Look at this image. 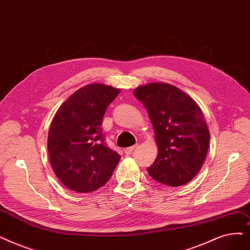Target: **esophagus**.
Segmentation results:
<instances>
[{"instance_id": "esophagus-1", "label": "esophagus", "mask_w": 250, "mask_h": 250, "mask_svg": "<svg viewBox=\"0 0 250 250\" xmlns=\"http://www.w3.org/2000/svg\"><path fill=\"white\" fill-rule=\"evenodd\" d=\"M137 146H138V144H136V145H134V146H131V147H127V148H125V154H131L132 152H133V150H134Z\"/></svg>"}]
</instances>
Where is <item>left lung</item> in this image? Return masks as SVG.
I'll return each instance as SVG.
<instances>
[{
  "label": "left lung",
  "mask_w": 250,
  "mask_h": 250,
  "mask_svg": "<svg viewBox=\"0 0 250 250\" xmlns=\"http://www.w3.org/2000/svg\"><path fill=\"white\" fill-rule=\"evenodd\" d=\"M134 96L147 109L158 146L148 173L167 186L185 185L199 172L209 145L200 107L186 93L165 83L140 85Z\"/></svg>",
  "instance_id": "1"
}]
</instances>
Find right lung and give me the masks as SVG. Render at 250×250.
<instances>
[{
    "instance_id": "right-lung-1",
    "label": "right lung",
    "mask_w": 250,
    "mask_h": 250,
    "mask_svg": "<svg viewBox=\"0 0 250 250\" xmlns=\"http://www.w3.org/2000/svg\"><path fill=\"white\" fill-rule=\"evenodd\" d=\"M121 92L103 83L75 91L59 107L49 129L52 168L68 189L88 193L104 186L121 155L106 145L102 133L107 107Z\"/></svg>"
}]
</instances>
